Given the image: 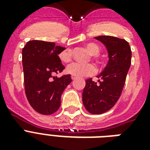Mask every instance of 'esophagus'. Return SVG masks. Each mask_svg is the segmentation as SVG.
I'll list each match as a JSON object with an SVG mask.
<instances>
[{"label": "esophagus", "instance_id": "esophagus-1", "mask_svg": "<svg viewBox=\"0 0 150 150\" xmlns=\"http://www.w3.org/2000/svg\"><path fill=\"white\" fill-rule=\"evenodd\" d=\"M71 79L75 80V79H76V77H75V76H71Z\"/></svg>", "mask_w": 150, "mask_h": 150}]
</instances>
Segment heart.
Returning a JSON list of instances; mask_svg holds the SVG:
<instances>
[{
    "label": "heart",
    "mask_w": 150,
    "mask_h": 150,
    "mask_svg": "<svg viewBox=\"0 0 150 150\" xmlns=\"http://www.w3.org/2000/svg\"><path fill=\"white\" fill-rule=\"evenodd\" d=\"M86 47L90 54L93 60L97 62V64H100L101 61L98 57V55L100 52V49L96 43H89L86 45ZM59 59L64 63H68L72 59V54L71 51L69 49H66L58 54ZM66 72L69 75L75 76V77H86L93 75L96 72V68L92 64H81L79 63H73L70 65H68L66 68Z\"/></svg>",
    "instance_id": "1"
}]
</instances>
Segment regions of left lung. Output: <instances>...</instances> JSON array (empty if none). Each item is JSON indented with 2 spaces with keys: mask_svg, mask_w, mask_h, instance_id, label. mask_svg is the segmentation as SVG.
<instances>
[{
  "mask_svg": "<svg viewBox=\"0 0 150 150\" xmlns=\"http://www.w3.org/2000/svg\"><path fill=\"white\" fill-rule=\"evenodd\" d=\"M95 39L106 47L109 60L104 70L96 76L98 82L92 79L86 81L82 103L89 113L100 114L111 109L121 96L131 66L132 51L123 39L110 36Z\"/></svg>",
  "mask_w": 150,
  "mask_h": 150,
  "instance_id": "left-lung-1",
  "label": "left lung"
}]
</instances>
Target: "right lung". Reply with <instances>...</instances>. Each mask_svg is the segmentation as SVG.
Masks as SVG:
<instances>
[{
    "instance_id": "1",
    "label": "right lung",
    "mask_w": 150,
    "mask_h": 150,
    "mask_svg": "<svg viewBox=\"0 0 150 150\" xmlns=\"http://www.w3.org/2000/svg\"><path fill=\"white\" fill-rule=\"evenodd\" d=\"M64 50L43 40L29 41L22 49L25 95L31 107L41 114H51L59 109L61 94L72 81L71 75L54 76L64 69L58 57Z\"/></svg>"
}]
</instances>
